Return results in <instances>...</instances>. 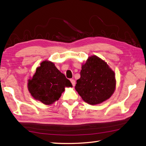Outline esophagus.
<instances>
[{
  "label": "esophagus",
  "instance_id": "34e87169",
  "mask_svg": "<svg viewBox=\"0 0 146 146\" xmlns=\"http://www.w3.org/2000/svg\"><path fill=\"white\" fill-rule=\"evenodd\" d=\"M70 81H71V84H72L73 86H75V80H73V79H71Z\"/></svg>",
  "mask_w": 146,
  "mask_h": 146
}]
</instances>
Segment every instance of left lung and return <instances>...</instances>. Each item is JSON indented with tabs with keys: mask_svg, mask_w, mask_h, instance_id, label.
<instances>
[{
	"mask_svg": "<svg viewBox=\"0 0 146 146\" xmlns=\"http://www.w3.org/2000/svg\"><path fill=\"white\" fill-rule=\"evenodd\" d=\"M116 88L115 74L108 64L96 55L82 64L75 90L84 102L96 105L110 98Z\"/></svg>",
	"mask_w": 146,
	"mask_h": 146,
	"instance_id": "1",
	"label": "left lung"
}]
</instances>
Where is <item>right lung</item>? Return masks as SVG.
<instances>
[{"mask_svg":"<svg viewBox=\"0 0 146 146\" xmlns=\"http://www.w3.org/2000/svg\"><path fill=\"white\" fill-rule=\"evenodd\" d=\"M66 87H72L70 80L53 62L48 60L42 62L28 82V91L32 97L46 105L58 100Z\"/></svg>","mask_w":146,"mask_h":146,"instance_id":"right-lung-1","label":"right lung"}]
</instances>
